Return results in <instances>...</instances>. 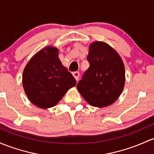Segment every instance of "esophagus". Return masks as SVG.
Segmentation results:
<instances>
[{"label":"esophagus","instance_id":"34e87169","mask_svg":"<svg viewBox=\"0 0 154 154\" xmlns=\"http://www.w3.org/2000/svg\"><path fill=\"white\" fill-rule=\"evenodd\" d=\"M72 75H73V77L75 78V80H78L79 79V72H77V71H75V72H72Z\"/></svg>","mask_w":154,"mask_h":154}]
</instances>
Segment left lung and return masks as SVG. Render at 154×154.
Segmentation results:
<instances>
[{"label": "left lung", "instance_id": "8db88e82", "mask_svg": "<svg viewBox=\"0 0 154 154\" xmlns=\"http://www.w3.org/2000/svg\"><path fill=\"white\" fill-rule=\"evenodd\" d=\"M90 67L77 84V90L91 106L103 108L115 103L125 86V66L109 44L95 41L89 46Z\"/></svg>", "mask_w": 154, "mask_h": 154}]
</instances>
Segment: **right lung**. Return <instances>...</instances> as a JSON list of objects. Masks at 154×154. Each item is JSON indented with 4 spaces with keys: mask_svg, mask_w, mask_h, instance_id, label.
Instances as JSON below:
<instances>
[{
    "mask_svg": "<svg viewBox=\"0 0 154 154\" xmlns=\"http://www.w3.org/2000/svg\"><path fill=\"white\" fill-rule=\"evenodd\" d=\"M23 87L29 100L36 106H54L76 81L59 58V49L47 46L31 58L23 72Z\"/></svg>",
    "mask_w": 154,
    "mask_h": 154,
    "instance_id": "add662e5",
    "label": "right lung"
}]
</instances>
